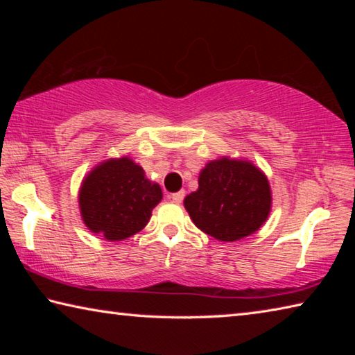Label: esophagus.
Returning <instances> with one entry per match:
<instances>
[{
  "label": "esophagus",
  "instance_id": "1",
  "mask_svg": "<svg viewBox=\"0 0 355 355\" xmlns=\"http://www.w3.org/2000/svg\"><path fill=\"white\" fill-rule=\"evenodd\" d=\"M171 199L175 202V203H182V200L184 199V191H178V192H173L171 196Z\"/></svg>",
  "mask_w": 355,
  "mask_h": 355
}]
</instances>
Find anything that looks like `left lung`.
Instances as JSON below:
<instances>
[{
	"instance_id": "left-lung-1",
	"label": "left lung",
	"mask_w": 355,
	"mask_h": 355,
	"mask_svg": "<svg viewBox=\"0 0 355 355\" xmlns=\"http://www.w3.org/2000/svg\"><path fill=\"white\" fill-rule=\"evenodd\" d=\"M197 228L219 241H238L257 232L271 209L268 178L241 159L211 161L199 175V189L184 199Z\"/></svg>"
}]
</instances>
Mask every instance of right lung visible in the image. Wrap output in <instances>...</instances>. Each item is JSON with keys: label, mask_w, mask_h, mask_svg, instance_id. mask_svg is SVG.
<instances>
[{"label": "right lung", "mask_w": 355, "mask_h": 355, "mask_svg": "<svg viewBox=\"0 0 355 355\" xmlns=\"http://www.w3.org/2000/svg\"><path fill=\"white\" fill-rule=\"evenodd\" d=\"M161 199L159 184L148 182L142 167L130 158L101 163L80 189L84 224L107 241H120L141 232Z\"/></svg>", "instance_id": "add662e5"}]
</instances>
